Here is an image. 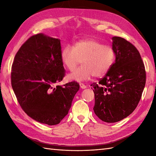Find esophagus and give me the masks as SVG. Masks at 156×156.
Instances as JSON below:
<instances>
[{
    "label": "esophagus",
    "instance_id": "34e87169",
    "mask_svg": "<svg viewBox=\"0 0 156 156\" xmlns=\"http://www.w3.org/2000/svg\"><path fill=\"white\" fill-rule=\"evenodd\" d=\"M80 88H82V89L87 88V86L84 85L83 83H80Z\"/></svg>",
    "mask_w": 156,
    "mask_h": 156
}]
</instances>
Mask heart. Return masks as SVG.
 <instances>
[{"instance_id": "b5f03b06", "label": "heart", "mask_w": 156, "mask_h": 156, "mask_svg": "<svg viewBox=\"0 0 156 156\" xmlns=\"http://www.w3.org/2000/svg\"><path fill=\"white\" fill-rule=\"evenodd\" d=\"M115 57L113 49L94 39H81L74 46H66L60 54L63 65L70 71L82 60V66L68 76L69 80L78 82L88 80L93 76H104L113 64Z\"/></svg>"}]
</instances>
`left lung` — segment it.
<instances>
[{"mask_svg":"<svg viewBox=\"0 0 156 156\" xmlns=\"http://www.w3.org/2000/svg\"><path fill=\"white\" fill-rule=\"evenodd\" d=\"M115 62L98 83L91 84L95 115L107 122H115L131 114L140 102L146 74L140 52L130 42L112 37Z\"/></svg>","mask_w":156,"mask_h":156,"instance_id":"8db88e82","label":"left lung"}]
</instances>
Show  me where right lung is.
Returning a JSON list of instances; mask_svg holds the SVG:
<instances>
[{"mask_svg":"<svg viewBox=\"0 0 156 156\" xmlns=\"http://www.w3.org/2000/svg\"><path fill=\"white\" fill-rule=\"evenodd\" d=\"M60 39L44 34L29 38L16 54L11 85L25 112L41 123L55 125L68 115L80 85L62 86L65 69L61 60Z\"/></svg>","mask_w":156,"mask_h":156,"instance_id":"right-lung-1","label":"right lung"}]
</instances>
